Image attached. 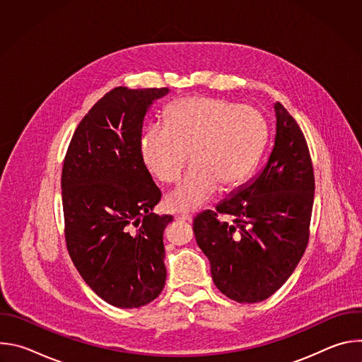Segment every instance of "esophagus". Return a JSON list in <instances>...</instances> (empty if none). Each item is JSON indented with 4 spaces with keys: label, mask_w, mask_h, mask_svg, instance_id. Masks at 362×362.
<instances>
[{
    "label": "esophagus",
    "mask_w": 362,
    "mask_h": 362,
    "mask_svg": "<svg viewBox=\"0 0 362 362\" xmlns=\"http://www.w3.org/2000/svg\"><path fill=\"white\" fill-rule=\"evenodd\" d=\"M175 219H176V221H182V222H192V221H193V216L185 214V215H176Z\"/></svg>",
    "instance_id": "obj_1"
}]
</instances>
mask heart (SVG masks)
Here are the masks:
<instances>
[{
    "label": "heart",
    "mask_w": 362,
    "mask_h": 362,
    "mask_svg": "<svg viewBox=\"0 0 362 362\" xmlns=\"http://www.w3.org/2000/svg\"><path fill=\"white\" fill-rule=\"evenodd\" d=\"M268 137L264 115L222 98L186 97L168 109L165 123L150 124L140 139L144 169L163 183L192 166L165 204L170 212L197 211L221 189L238 186L255 168Z\"/></svg>",
    "instance_id": "obj_1"
}]
</instances>
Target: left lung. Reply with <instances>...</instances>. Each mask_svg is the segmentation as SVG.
<instances>
[{"mask_svg":"<svg viewBox=\"0 0 362 362\" xmlns=\"http://www.w3.org/2000/svg\"><path fill=\"white\" fill-rule=\"evenodd\" d=\"M276 127L262 170L204 211L193 232L211 262L218 289L240 303L261 302L292 275L309 239L314 206V169L298 123L276 101ZM229 214L232 223L219 221Z\"/></svg>","mask_w":362,"mask_h":362,"instance_id":"8db88e82","label":"left lung"}]
</instances>
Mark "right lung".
<instances>
[{
  "instance_id": "add662e5",
  "label": "right lung",
  "mask_w": 362,
  "mask_h": 362,
  "mask_svg": "<svg viewBox=\"0 0 362 362\" xmlns=\"http://www.w3.org/2000/svg\"><path fill=\"white\" fill-rule=\"evenodd\" d=\"M169 88L116 87L77 126L62 173L66 242L86 284L107 303L139 308L166 282L163 232L172 215L140 159L144 116Z\"/></svg>"
}]
</instances>
